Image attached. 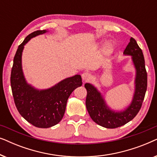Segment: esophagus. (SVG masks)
I'll use <instances>...</instances> for the list:
<instances>
[{
    "mask_svg": "<svg viewBox=\"0 0 157 157\" xmlns=\"http://www.w3.org/2000/svg\"><path fill=\"white\" fill-rule=\"evenodd\" d=\"M81 77H82V80L83 82H86V81H89L91 78V75L89 74V73L85 72L81 75Z\"/></svg>",
    "mask_w": 157,
    "mask_h": 157,
    "instance_id": "34e87169",
    "label": "esophagus"
}]
</instances>
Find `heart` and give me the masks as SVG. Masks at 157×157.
I'll return each instance as SVG.
<instances>
[{
    "label": "heart",
    "mask_w": 157,
    "mask_h": 157,
    "mask_svg": "<svg viewBox=\"0 0 157 157\" xmlns=\"http://www.w3.org/2000/svg\"><path fill=\"white\" fill-rule=\"evenodd\" d=\"M100 44H101L102 42H100ZM113 49V44H111V43H108V44L106 45V46H105L104 52H105V53H106V54L109 55V54H110L111 52H112Z\"/></svg>",
    "instance_id": "obj_1"
}]
</instances>
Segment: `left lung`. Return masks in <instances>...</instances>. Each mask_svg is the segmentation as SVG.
I'll use <instances>...</instances> for the list:
<instances>
[{
    "label": "left lung",
    "mask_w": 157,
    "mask_h": 157,
    "mask_svg": "<svg viewBox=\"0 0 157 157\" xmlns=\"http://www.w3.org/2000/svg\"><path fill=\"white\" fill-rule=\"evenodd\" d=\"M124 55L132 56L136 70L134 96L131 104L126 109L121 111L112 110L107 105L101 93L93 84L86 83L84 85L87 91L86 106L90 117L95 123L107 128L119 127L132 121L140 110L147 91V73L144 58L134 38H130Z\"/></svg>",
    "instance_id": "8db88e82"
}]
</instances>
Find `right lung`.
<instances>
[{
	"label": "right lung",
	"mask_w": 157,
	"mask_h": 157,
	"mask_svg": "<svg viewBox=\"0 0 157 157\" xmlns=\"http://www.w3.org/2000/svg\"><path fill=\"white\" fill-rule=\"evenodd\" d=\"M48 31H34L25 38L17 49L10 75L13 96L18 112L28 122L38 128H49L59 124L63 117L71 94L82 85L80 75L68 77L46 89H37L28 83L22 68L24 46L31 38Z\"/></svg>",
	"instance_id": "1"
}]
</instances>
